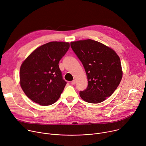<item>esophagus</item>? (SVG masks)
Wrapping results in <instances>:
<instances>
[{
  "label": "esophagus",
  "instance_id": "esophagus-1",
  "mask_svg": "<svg viewBox=\"0 0 146 146\" xmlns=\"http://www.w3.org/2000/svg\"><path fill=\"white\" fill-rule=\"evenodd\" d=\"M71 84H72V85H74V84H76V80H73L71 82Z\"/></svg>",
  "mask_w": 146,
  "mask_h": 146
}]
</instances>
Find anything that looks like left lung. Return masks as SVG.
<instances>
[{
	"mask_svg": "<svg viewBox=\"0 0 146 146\" xmlns=\"http://www.w3.org/2000/svg\"><path fill=\"white\" fill-rule=\"evenodd\" d=\"M70 46L88 79V87L80 92V97L91 103L102 102L113 94L122 79L119 56L110 47L91 39L72 41Z\"/></svg>",
	"mask_w": 146,
	"mask_h": 146,
	"instance_id": "left-lung-1",
	"label": "left lung"
}]
</instances>
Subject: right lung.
Masks as SVG:
<instances>
[{
  "label": "right lung",
  "mask_w": 146,
  "mask_h": 146,
  "mask_svg": "<svg viewBox=\"0 0 146 146\" xmlns=\"http://www.w3.org/2000/svg\"><path fill=\"white\" fill-rule=\"evenodd\" d=\"M70 47L68 42L51 41L36 48L23 61L19 84L25 95L41 106H48L59 98L66 84L59 62Z\"/></svg>",
  "instance_id": "right-lung-1"
}]
</instances>
